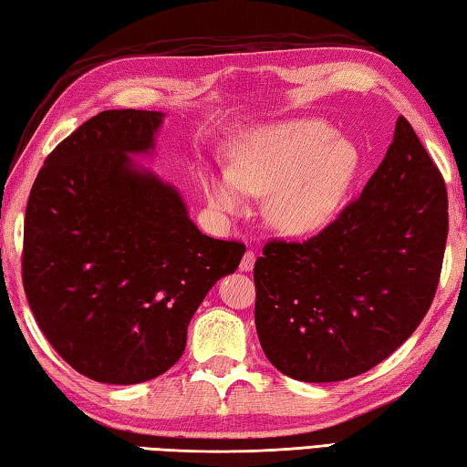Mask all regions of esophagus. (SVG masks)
I'll list each match as a JSON object with an SVG mask.
<instances>
[{
	"mask_svg": "<svg viewBox=\"0 0 467 467\" xmlns=\"http://www.w3.org/2000/svg\"><path fill=\"white\" fill-rule=\"evenodd\" d=\"M253 265H255V253H253V249H247V251H244L243 259H241V264H239V270L241 272H251Z\"/></svg>",
	"mask_w": 467,
	"mask_h": 467,
	"instance_id": "obj_1",
	"label": "esophagus"
}]
</instances>
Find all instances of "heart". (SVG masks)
<instances>
[{
    "label": "heart",
    "instance_id": "b5f03b06",
    "mask_svg": "<svg viewBox=\"0 0 467 467\" xmlns=\"http://www.w3.org/2000/svg\"><path fill=\"white\" fill-rule=\"evenodd\" d=\"M358 169V152L329 125L298 119L257 130L234 148L228 172L205 177L210 203L241 214L247 196L265 197L270 223L288 234L326 226Z\"/></svg>",
    "mask_w": 467,
    "mask_h": 467
}]
</instances>
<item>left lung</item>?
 <instances>
[{
  "instance_id": "obj_1",
  "label": "left lung",
  "mask_w": 467,
  "mask_h": 467,
  "mask_svg": "<svg viewBox=\"0 0 467 467\" xmlns=\"http://www.w3.org/2000/svg\"><path fill=\"white\" fill-rule=\"evenodd\" d=\"M447 187L406 117L373 177L334 223L303 243L272 239L253 267L255 327L292 379L331 383L393 354L439 286Z\"/></svg>"
}]
</instances>
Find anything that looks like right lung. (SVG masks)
Instances as JSON below:
<instances>
[{"label":"right lung","mask_w":467,"mask_h":467,"mask_svg":"<svg viewBox=\"0 0 467 467\" xmlns=\"http://www.w3.org/2000/svg\"><path fill=\"white\" fill-rule=\"evenodd\" d=\"M156 110H102L47 156L25 218L22 282L38 327L92 381H150L244 244L202 234L179 192L130 154L154 148Z\"/></svg>","instance_id":"right-lung-1"}]
</instances>
